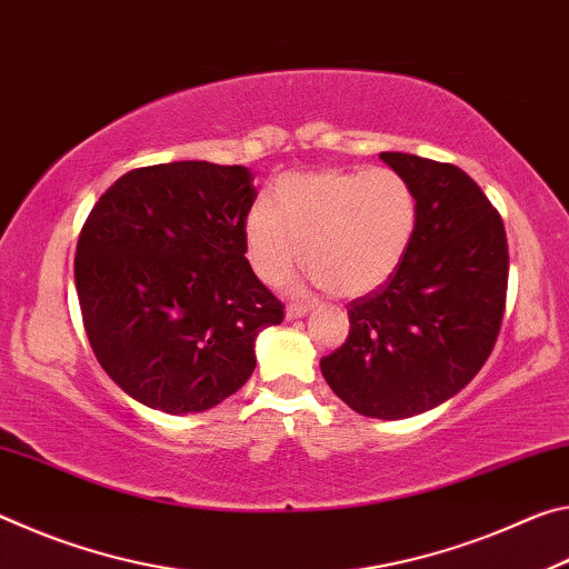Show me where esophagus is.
<instances>
[{
  "label": "esophagus",
  "mask_w": 569,
  "mask_h": 569,
  "mask_svg": "<svg viewBox=\"0 0 569 569\" xmlns=\"http://www.w3.org/2000/svg\"><path fill=\"white\" fill-rule=\"evenodd\" d=\"M308 313V306L301 301H293L286 306V319H301V316Z\"/></svg>",
  "instance_id": "34e87169"
}]
</instances>
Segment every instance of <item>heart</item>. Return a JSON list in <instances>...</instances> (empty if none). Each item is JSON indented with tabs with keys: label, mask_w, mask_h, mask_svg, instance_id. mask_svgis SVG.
Listing matches in <instances>:
<instances>
[{
	"label": "heart",
	"mask_w": 569,
	"mask_h": 569,
	"mask_svg": "<svg viewBox=\"0 0 569 569\" xmlns=\"http://www.w3.org/2000/svg\"><path fill=\"white\" fill-rule=\"evenodd\" d=\"M417 196L397 170H323L286 178L271 206L248 218L256 273L281 286L308 271L333 296H363L387 283L417 233Z\"/></svg>",
	"instance_id": "b5f03b06"
}]
</instances>
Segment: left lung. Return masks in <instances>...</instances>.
<instances>
[{"mask_svg":"<svg viewBox=\"0 0 569 569\" xmlns=\"http://www.w3.org/2000/svg\"><path fill=\"white\" fill-rule=\"evenodd\" d=\"M417 196L401 266L349 303V336L321 359L336 397L373 419L439 407L477 377L502 326L509 253L502 216L465 170L381 152Z\"/></svg>","mask_w":569,"mask_h":569,"instance_id":"obj_1","label":"left lung"}]
</instances>
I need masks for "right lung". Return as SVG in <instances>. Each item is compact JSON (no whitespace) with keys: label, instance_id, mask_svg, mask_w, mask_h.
<instances>
[{"label":"right lung","instance_id":"add662e5","mask_svg":"<svg viewBox=\"0 0 569 569\" xmlns=\"http://www.w3.org/2000/svg\"><path fill=\"white\" fill-rule=\"evenodd\" d=\"M243 166L162 162L124 172L80 230L74 286L108 377L166 413L206 411L256 369L283 303L246 258L256 188Z\"/></svg>","mask_w":569,"mask_h":569}]
</instances>
